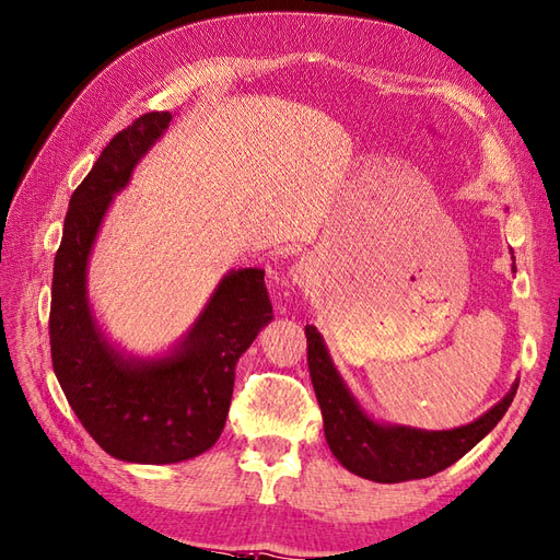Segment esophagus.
<instances>
[{
    "mask_svg": "<svg viewBox=\"0 0 560 560\" xmlns=\"http://www.w3.org/2000/svg\"><path fill=\"white\" fill-rule=\"evenodd\" d=\"M314 275H317V267H314L312 257H300V260L291 267V279L298 285H307L314 279Z\"/></svg>",
    "mask_w": 560,
    "mask_h": 560,
    "instance_id": "esophagus-1",
    "label": "esophagus"
}]
</instances>
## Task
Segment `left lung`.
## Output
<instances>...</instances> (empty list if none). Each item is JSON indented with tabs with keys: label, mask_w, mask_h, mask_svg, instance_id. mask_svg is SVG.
<instances>
[{
	"label": "left lung",
	"mask_w": 560,
	"mask_h": 560,
	"mask_svg": "<svg viewBox=\"0 0 560 560\" xmlns=\"http://www.w3.org/2000/svg\"><path fill=\"white\" fill-rule=\"evenodd\" d=\"M305 336L310 378L319 399L328 447L350 472L374 482L419 480L452 466L501 421L518 390V383H513L501 402L462 428L419 430L378 423L348 390L317 328L305 326Z\"/></svg>",
	"instance_id": "8db88e82"
}]
</instances>
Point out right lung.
Here are the masks:
<instances>
[{
    "label": "right lung",
    "mask_w": 560,
    "mask_h": 560,
    "mask_svg": "<svg viewBox=\"0 0 560 560\" xmlns=\"http://www.w3.org/2000/svg\"><path fill=\"white\" fill-rule=\"evenodd\" d=\"M167 110L143 113L108 141L70 196L56 250L49 312L54 374L70 409L106 454L132 464H177L208 452L232 405L234 369L275 319L262 269L229 271L179 346L135 360L110 346L88 300V262L132 170L167 130Z\"/></svg>",
    "instance_id": "add662e5"
}]
</instances>
